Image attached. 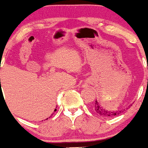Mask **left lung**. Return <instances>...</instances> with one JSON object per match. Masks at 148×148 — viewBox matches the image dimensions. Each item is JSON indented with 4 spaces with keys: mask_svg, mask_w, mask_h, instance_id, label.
<instances>
[{
    "mask_svg": "<svg viewBox=\"0 0 148 148\" xmlns=\"http://www.w3.org/2000/svg\"><path fill=\"white\" fill-rule=\"evenodd\" d=\"M132 106V105H131ZM125 110V109H124ZM94 110L95 112L97 113V114L102 116L104 117H112L114 116L119 115L122 113V110H116V111H114V110H106V109L103 108L102 106H100L97 100L95 101V104H94ZM123 111V110H122Z\"/></svg>",
    "mask_w": 148,
    "mask_h": 148,
    "instance_id": "1",
    "label": "left lung"
}]
</instances>
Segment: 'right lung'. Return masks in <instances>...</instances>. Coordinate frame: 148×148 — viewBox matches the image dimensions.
<instances>
[{
  "instance_id": "1",
  "label": "right lung",
  "mask_w": 148,
  "mask_h": 148,
  "mask_svg": "<svg viewBox=\"0 0 148 148\" xmlns=\"http://www.w3.org/2000/svg\"><path fill=\"white\" fill-rule=\"evenodd\" d=\"M55 110H57V109H55V110H54V111H55Z\"/></svg>"
}]
</instances>
